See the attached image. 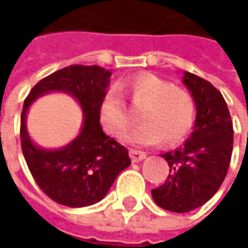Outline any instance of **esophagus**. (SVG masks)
<instances>
[{
	"label": "esophagus",
	"instance_id": "obj_1",
	"mask_svg": "<svg viewBox=\"0 0 248 248\" xmlns=\"http://www.w3.org/2000/svg\"><path fill=\"white\" fill-rule=\"evenodd\" d=\"M129 156L132 159V162H140L146 157V153L144 152H140V150H135V149H131L129 150Z\"/></svg>",
	"mask_w": 248,
	"mask_h": 248
}]
</instances>
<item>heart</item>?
<instances>
[{"label":"heart","instance_id":"heart-1","mask_svg":"<svg viewBox=\"0 0 248 248\" xmlns=\"http://www.w3.org/2000/svg\"><path fill=\"white\" fill-rule=\"evenodd\" d=\"M128 92L134 106H144L140 111L142 125L129 134L131 142L155 146L164 140L167 144H174L186 137L195 114L189 92L152 73L135 76L128 83ZM99 119L104 129L113 137H122L131 128L128 104L117 89L110 88L102 95Z\"/></svg>","mask_w":248,"mask_h":248}]
</instances>
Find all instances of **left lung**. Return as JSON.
Listing matches in <instances>:
<instances>
[{"instance_id":"8db88e82","label":"left lung","mask_w":248,"mask_h":248,"mask_svg":"<svg viewBox=\"0 0 248 248\" xmlns=\"http://www.w3.org/2000/svg\"><path fill=\"white\" fill-rule=\"evenodd\" d=\"M183 83L196 104L195 129L182 147L162 155L170 174L152 190L155 202L172 213L192 211L214 196L228 174L233 147L232 119L222 93L187 71Z\"/></svg>"}]
</instances>
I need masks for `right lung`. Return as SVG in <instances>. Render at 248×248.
<instances>
[{
    "label": "right lung",
    "mask_w": 248,
    "mask_h": 248,
    "mask_svg": "<svg viewBox=\"0 0 248 248\" xmlns=\"http://www.w3.org/2000/svg\"><path fill=\"white\" fill-rule=\"evenodd\" d=\"M111 73L98 65H70L40 80L23 102L20 146L38 187L65 207H88L107 195L116 177L131 165L125 146L102 132L99 102ZM61 90L73 94L85 111L80 135L59 151H44L32 144L24 126L26 110L41 94Z\"/></svg>",
    "instance_id": "obj_1"
}]
</instances>
